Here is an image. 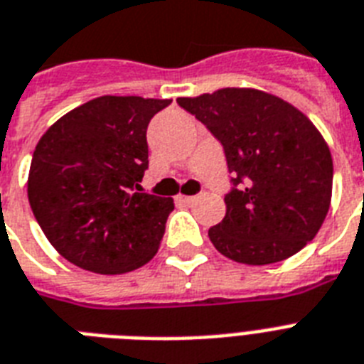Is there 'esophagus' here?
I'll list each match as a JSON object with an SVG mask.
<instances>
[{"label": "esophagus", "mask_w": 364, "mask_h": 364, "mask_svg": "<svg viewBox=\"0 0 364 364\" xmlns=\"http://www.w3.org/2000/svg\"><path fill=\"white\" fill-rule=\"evenodd\" d=\"M177 202L192 203V202H194V196H185V194H179V196H177Z\"/></svg>", "instance_id": "esophagus-1"}]
</instances>
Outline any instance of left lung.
<instances>
[{"label": "left lung", "instance_id": "left-lung-1", "mask_svg": "<svg viewBox=\"0 0 364 364\" xmlns=\"http://www.w3.org/2000/svg\"><path fill=\"white\" fill-rule=\"evenodd\" d=\"M224 146L233 188L213 247L247 265L294 256L320 232L333 194V156L316 125L294 105L254 87L179 97ZM245 181L243 182L242 179Z\"/></svg>", "mask_w": 364, "mask_h": 364}]
</instances>
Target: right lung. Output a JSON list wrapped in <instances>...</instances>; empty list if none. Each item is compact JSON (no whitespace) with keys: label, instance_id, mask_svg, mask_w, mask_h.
Listing matches in <instances>:
<instances>
[{"label":"right lung","instance_id":"obj_1","mask_svg":"<svg viewBox=\"0 0 364 364\" xmlns=\"http://www.w3.org/2000/svg\"><path fill=\"white\" fill-rule=\"evenodd\" d=\"M172 99L102 95L59 117L38 140L28 198L70 264L99 274L146 265L161 247L172 198L146 194V131Z\"/></svg>","mask_w":364,"mask_h":364}]
</instances>
